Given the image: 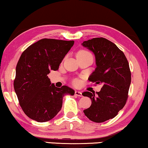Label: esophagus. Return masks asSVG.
<instances>
[{
	"instance_id": "esophagus-1",
	"label": "esophagus",
	"mask_w": 148,
	"mask_h": 148,
	"mask_svg": "<svg viewBox=\"0 0 148 148\" xmlns=\"http://www.w3.org/2000/svg\"><path fill=\"white\" fill-rule=\"evenodd\" d=\"M75 95H76V96L77 97H82L83 95H82V92H80V91H77V90H76L75 92Z\"/></svg>"
}]
</instances>
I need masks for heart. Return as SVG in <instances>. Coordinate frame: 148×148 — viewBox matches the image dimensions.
<instances>
[{"label": "heart", "instance_id": "obj_1", "mask_svg": "<svg viewBox=\"0 0 148 148\" xmlns=\"http://www.w3.org/2000/svg\"><path fill=\"white\" fill-rule=\"evenodd\" d=\"M79 53H88V54H90L89 53H88V52H87V51H81V52H79ZM74 83H75V84H77V81H74Z\"/></svg>", "mask_w": 148, "mask_h": 148}]
</instances>
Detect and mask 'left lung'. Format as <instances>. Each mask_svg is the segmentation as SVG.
Returning a JSON list of instances; mask_svg holds the SVG:
<instances>
[{"label":"left lung","instance_id":"8db88e82","mask_svg":"<svg viewBox=\"0 0 148 148\" xmlns=\"http://www.w3.org/2000/svg\"><path fill=\"white\" fill-rule=\"evenodd\" d=\"M81 45L94 53L97 67L90 75V81L103 84L99 92H84L89 97L91 105L83 110L92 122L112 119L126 103L131 83V73L126 56L114 43L103 38L85 41Z\"/></svg>","mask_w":148,"mask_h":148}]
</instances>
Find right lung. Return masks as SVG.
<instances>
[{
	"instance_id": "right-lung-1",
	"label": "right lung",
	"mask_w": 148,
	"mask_h": 148,
	"mask_svg": "<svg viewBox=\"0 0 148 148\" xmlns=\"http://www.w3.org/2000/svg\"><path fill=\"white\" fill-rule=\"evenodd\" d=\"M74 41L42 39L27 48L16 67L14 88L20 105L29 119L45 122L53 119L62 107L63 98L74 95L67 86L56 87L47 75L57 71Z\"/></svg>"
}]
</instances>
